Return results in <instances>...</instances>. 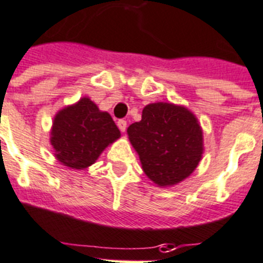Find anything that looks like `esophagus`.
I'll use <instances>...</instances> for the list:
<instances>
[{
  "label": "esophagus",
  "instance_id": "obj_1",
  "mask_svg": "<svg viewBox=\"0 0 263 263\" xmlns=\"http://www.w3.org/2000/svg\"><path fill=\"white\" fill-rule=\"evenodd\" d=\"M117 126L120 127L121 132H125L127 127V122L125 120H118V122H117Z\"/></svg>",
  "mask_w": 263,
  "mask_h": 263
}]
</instances>
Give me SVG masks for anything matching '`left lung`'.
Masks as SVG:
<instances>
[{"label": "left lung", "mask_w": 263, "mask_h": 263, "mask_svg": "<svg viewBox=\"0 0 263 263\" xmlns=\"http://www.w3.org/2000/svg\"><path fill=\"white\" fill-rule=\"evenodd\" d=\"M142 169L158 186H172L189 177L202 152V130L194 114L165 102L147 105L142 120L127 127Z\"/></svg>", "instance_id": "1"}]
</instances>
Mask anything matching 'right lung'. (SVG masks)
Instances as JSON below:
<instances>
[{"label": "right lung", "mask_w": 263, "mask_h": 263, "mask_svg": "<svg viewBox=\"0 0 263 263\" xmlns=\"http://www.w3.org/2000/svg\"><path fill=\"white\" fill-rule=\"evenodd\" d=\"M120 136L109 113L100 111L89 98H81L73 106L58 111L50 142L60 162L71 169H85Z\"/></svg>", "instance_id": "1"}]
</instances>
